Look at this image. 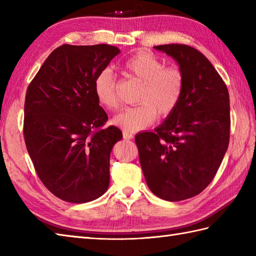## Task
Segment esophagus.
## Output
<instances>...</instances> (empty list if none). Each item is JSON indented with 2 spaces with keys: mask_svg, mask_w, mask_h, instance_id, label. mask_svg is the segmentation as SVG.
Returning a JSON list of instances; mask_svg holds the SVG:
<instances>
[{
  "mask_svg": "<svg viewBox=\"0 0 256 256\" xmlns=\"http://www.w3.org/2000/svg\"><path fill=\"white\" fill-rule=\"evenodd\" d=\"M123 138L124 140H131L133 138V134L128 131H123Z\"/></svg>",
  "mask_w": 256,
  "mask_h": 256,
  "instance_id": "obj_1",
  "label": "esophagus"
}]
</instances>
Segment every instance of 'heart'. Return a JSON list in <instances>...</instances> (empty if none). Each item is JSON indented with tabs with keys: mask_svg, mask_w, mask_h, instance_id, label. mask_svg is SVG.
<instances>
[{
	"mask_svg": "<svg viewBox=\"0 0 256 256\" xmlns=\"http://www.w3.org/2000/svg\"><path fill=\"white\" fill-rule=\"evenodd\" d=\"M123 70L142 82L136 99L140 104L120 111L112 118L114 125L124 131H140L154 123L158 114L166 118L176 110L184 90V74L178 68L164 67L150 52L140 50L124 62ZM94 91L101 106L108 110L118 108L116 79L110 68L96 74Z\"/></svg>",
	"mask_w": 256,
	"mask_h": 256,
	"instance_id": "obj_1",
	"label": "heart"
}]
</instances>
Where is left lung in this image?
Returning a JSON list of instances; mask_svg holds the SVG:
<instances>
[{"instance_id":"8db88e82","label":"left lung","mask_w":256,"mask_h":256,"mask_svg":"<svg viewBox=\"0 0 256 256\" xmlns=\"http://www.w3.org/2000/svg\"><path fill=\"white\" fill-rule=\"evenodd\" d=\"M184 74L176 110L154 132L135 136L144 177L157 197H194L216 176L229 145L230 99L224 80L202 54L187 45L154 47Z\"/></svg>"}]
</instances>
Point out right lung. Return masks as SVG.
Wrapping results in <instances>:
<instances>
[{"instance_id": "right-lung-1", "label": "right lung", "mask_w": 256, "mask_h": 256, "mask_svg": "<svg viewBox=\"0 0 256 256\" xmlns=\"http://www.w3.org/2000/svg\"><path fill=\"white\" fill-rule=\"evenodd\" d=\"M120 54L116 46L62 45L30 84L24 106L27 152L42 184L72 204L98 199L110 184V154L122 140L94 91L101 70Z\"/></svg>"}]
</instances>
